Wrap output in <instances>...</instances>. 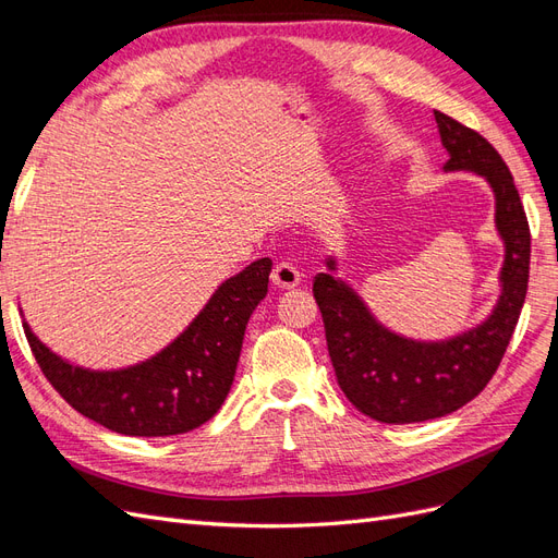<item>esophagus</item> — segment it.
<instances>
[{
	"mask_svg": "<svg viewBox=\"0 0 558 558\" xmlns=\"http://www.w3.org/2000/svg\"><path fill=\"white\" fill-rule=\"evenodd\" d=\"M300 279H302V275L298 272V267H293L291 263H279L272 269V286H275V289L291 291L300 283Z\"/></svg>",
	"mask_w": 558,
	"mask_h": 558,
	"instance_id": "1",
	"label": "esophagus"
}]
</instances>
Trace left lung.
Instances as JSON below:
<instances>
[{
	"label": "left lung",
	"instance_id": "obj_1",
	"mask_svg": "<svg viewBox=\"0 0 558 558\" xmlns=\"http://www.w3.org/2000/svg\"><path fill=\"white\" fill-rule=\"evenodd\" d=\"M449 160L445 172L482 177L496 199V230L505 256L500 293L482 324L445 340H416L384 326L349 281L337 277V258L314 279L337 384L349 402L381 424L440 418L484 391L498 369L529 289L531 232L514 179L482 134L435 111Z\"/></svg>",
	"mask_w": 558,
	"mask_h": 558
}]
</instances>
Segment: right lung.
<instances>
[{"label": "right lung", "mask_w": 558, "mask_h": 558, "mask_svg": "<svg viewBox=\"0 0 558 558\" xmlns=\"http://www.w3.org/2000/svg\"><path fill=\"white\" fill-rule=\"evenodd\" d=\"M272 260L226 279L185 330L156 356L118 369L74 365L23 328L46 379L95 424L134 437L189 433L209 421L234 379L248 318L267 295Z\"/></svg>", "instance_id": "1"}]
</instances>
